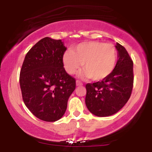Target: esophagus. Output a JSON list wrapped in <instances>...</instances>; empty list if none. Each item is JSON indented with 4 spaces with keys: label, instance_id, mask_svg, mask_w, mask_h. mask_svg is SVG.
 <instances>
[{
    "label": "esophagus",
    "instance_id": "1",
    "mask_svg": "<svg viewBox=\"0 0 152 152\" xmlns=\"http://www.w3.org/2000/svg\"><path fill=\"white\" fill-rule=\"evenodd\" d=\"M76 86H83V83H82L80 81H78V80H77V81H76Z\"/></svg>",
    "mask_w": 152,
    "mask_h": 152
}]
</instances>
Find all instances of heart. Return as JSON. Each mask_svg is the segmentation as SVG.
<instances>
[{
	"label": "heart",
	"instance_id": "b5f03b06",
	"mask_svg": "<svg viewBox=\"0 0 152 152\" xmlns=\"http://www.w3.org/2000/svg\"><path fill=\"white\" fill-rule=\"evenodd\" d=\"M117 59V50L111 43L88 41L77 45L72 50L63 55V64L68 74L74 75L82 65L84 70L81 77L102 80L114 71Z\"/></svg>",
	"mask_w": 152,
	"mask_h": 152
}]
</instances>
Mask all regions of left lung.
Instances as JSON below:
<instances>
[{"mask_svg":"<svg viewBox=\"0 0 152 152\" xmlns=\"http://www.w3.org/2000/svg\"><path fill=\"white\" fill-rule=\"evenodd\" d=\"M118 61L114 71L101 81L86 85L87 109L100 117L116 114L132 94L134 83L133 61L123 46L116 43Z\"/></svg>","mask_w":152,"mask_h":152,"instance_id":"1","label":"left lung"}]
</instances>
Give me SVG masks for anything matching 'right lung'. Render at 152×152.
I'll return each mask as SVG.
<instances>
[{"instance_id":"right-lung-1","label":"right lung","mask_w":152,"mask_h":152,"mask_svg":"<svg viewBox=\"0 0 152 152\" xmlns=\"http://www.w3.org/2000/svg\"><path fill=\"white\" fill-rule=\"evenodd\" d=\"M66 50L61 40L43 38L28 50L20 69L24 104L44 121H56L64 116L68 99L76 88L75 78L64 68Z\"/></svg>"}]
</instances>
